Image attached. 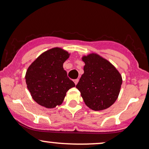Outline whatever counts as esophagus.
Returning a JSON list of instances; mask_svg holds the SVG:
<instances>
[{
	"mask_svg": "<svg viewBox=\"0 0 149 149\" xmlns=\"http://www.w3.org/2000/svg\"><path fill=\"white\" fill-rule=\"evenodd\" d=\"M74 82L75 85H77V83L79 82V79H74Z\"/></svg>",
	"mask_w": 149,
	"mask_h": 149,
	"instance_id": "obj_1",
	"label": "esophagus"
}]
</instances>
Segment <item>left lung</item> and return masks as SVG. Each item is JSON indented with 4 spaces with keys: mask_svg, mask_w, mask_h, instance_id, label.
I'll use <instances>...</instances> for the list:
<instances>
[{
    "mask_svg": "<svg viewBox=\"0 0 149 149\" xmlns=\"http://www.w3.org/2000/svg\"><path fill=\"white\" fill-rule=\"evenodd\" d=\"M84 73L76 88L88 107L102 111L113 105L119 94L122 78L108 61L97 54L84 56Z\"/></svg>",
    "mask_w": 149,
    "mask_h": 149,
    "instance_id": "8db88e82",
    "label": "left lung"
}]
</instances>
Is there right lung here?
<instances>
[{
    "mask_svg": "<svg viewBox=\"0 0 149 149\" xmlns=\"http://www.w3.org/2000/svg\"><path fill=\"white\" fill-rule=\"evenodd\" d=\"M69 56L65 50L54 47L41 54L29 66L25 74L27 87L39 105L47 108L61 105L67 91L75 86L63 68Z\"/></svg>",
    "mask_w": 149,
    "mask_h": 149,
    "instance_id": "add662e5",
    "label": "right lung"
}]
</instances>
